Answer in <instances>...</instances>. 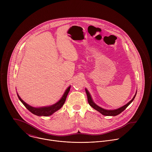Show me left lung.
I'll list each match as a JSON object with an SVG mask.
<instances>
[{
	"label": "left lung",
	"mask_w": 152,
	"mask_h": 152,
	"mask_svg": "<svg viewBox=\"0 0 152 152\" xmlns=\"http://www.w3.org/2000/svg\"><path fill=\"white\" fill-rule=\"evenodd\" d=\"M85 91H86V95H87V98H88V103L89 104L93 107L94 108V110H96V111H99L100 113H101L102 115H106V116H116L118 114H120L121 113H122L126 108L131 104L132 101L134 100L135 96H136V94H137V92L135 94V96H134L133 99L130 101L129 102H128L126 104L124 105L123 106L120 107V108H118V109L117 110H104L103 109V108L99 106L98 105H97L93 100L92 98H91V96L90 94V93L88 92V91L87 90V89L85 88Z\"/></svg>",
	"instance_id": "8db88e82"
}]
</instances>
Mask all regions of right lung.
I'll list each match as a JSON object with an SVG mask.
<instances>
[{
  "label": "right lung",
  "instance_id": "1",
  "mask_svg": "<svg viewBox=\"0 0 152 152\" xmlns=\"http://www.w3.org/2000/svg\"><path fill=\"white\" fill-rule=\"evenodd\" d=\"M70 90V86L66 90L64 94H63L62 97L61 98V99L55 103L54 104H52L51 106H44V107H32L28 104H27L26 102H25L22 99L20 98V97L18 96L17 94V96L19 99V100L21 101V102L22 103L24 106L27 108V109L32 114L38 115V116H45V117H48L49 115H52L55 112L59 110L60 108L63 106L65 102H66L67 96L69 93V91Z\"/></svg>",
  "mask_w": 152,
  "mask_h": 152
}]
</instances>
